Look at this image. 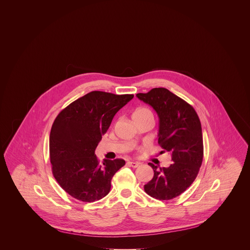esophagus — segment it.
Instances as JSON below:
<instances>
[{
    "instance_id": "34e87169",
    "label": "esophagus",
    "mask_w": 250,
    "mask_h": 250,
    "mask_svg": "<svg viewBox=\"0 0 250 250\" xmlns=\"http://www.w3.org/2000/svg\"><path fill=\"white\" fill-rule=\"evenodd\" d=\"M128 164H129L132 167H138L140 166V163H139V162H134V161L128 162Z\"/></svg>"
}]
</instances>
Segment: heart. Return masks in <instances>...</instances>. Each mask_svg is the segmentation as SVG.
I'll return each instance as SVG.
<instances>
[{"mask_svg":"<svg viewBox=\"0 0 250 250\" xmlns=\"http://www.w3.org/2000/svg\"><path fill=\"white\" fill-rule=\"evenodd\" d=\"M146 116H150L153 117V113L150 109L146 108V107H140L138 109H136L133 113V118H139V117H146Z\"/></svg>","mask_w":250,"mask_h":250,"instance_id":"1","label":"heart"}]
</instances>
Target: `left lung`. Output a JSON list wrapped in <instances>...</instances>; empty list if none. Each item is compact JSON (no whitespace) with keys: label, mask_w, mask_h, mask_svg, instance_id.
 <instances>
[{"label":"left lung","mask_w":250,"mask_h":250,"mask_svg":"<svg viewBox=\"0 0 250 250\" xmlns=\"http://www.w3.org/2000/svg\"><path fill=\"white\" fill-rule=\"evenodd\" d=\"M137 97L157 113L158 144L170 154L172 161L167 167L149 164L155 174L144 190L157 200H171L190 187L202 166L201 121L194 107L166 88H154L146 94H137Z\"/></svg>","instance_id":"8db88e82"}]
</instances>
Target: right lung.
Wrapping results in <instances>:
<instances>
[{
    "instance_id": "1",
    "label": "right lung",
    "mask_w": 250,
    "mask_h": 250,
    "mask_svg": "<svg viewBox=\"0 0 250 250\" xmlns=\"http://www.w3.org/2000/svg\"><path fill=\"white\" fill-rule=\"evenodd\" d=\"M134 97L93 91L63 108L51 126L49 157L52 173L73 198L93 202L107 196L124 159L99 163L95 148L114 115Z\"/></svg>"
}]
</instances>
